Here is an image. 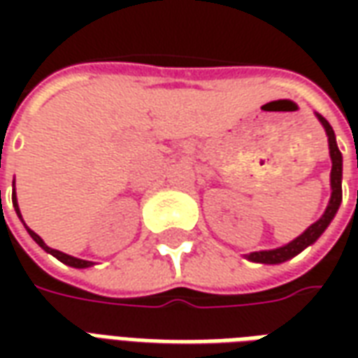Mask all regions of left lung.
<instances>
[{"label": "left lung", "mask_w": 358, "mask_h": 358, "mask_svg": "<svg viewBox=\"0 0 358 358\" xmlns=\"http://www.w3.org/2000/svg\"><path fill=\"white\" fill-rule=\"evenodd\" d=\"M318 120L322 122L324 130H326V136H328V145H330V159H331V174H330V186H331V197L328 207L324 210V215L315 224H310L301 234L299 238H295L293 241H289L287 245L278 249H268V251H255V253H249L245 255V259L253 261V263H263V264H280L289 261L292 257L299 255L303 249H307L308 245H313L320 236L324 234V230L328 228L336 213L339 209V203H341V171H343V157H341V151L338 149V143H336V134L331 130L330 122L316 113Z\"/></svg>", "instance_id": "obj_1"}]
</instances>
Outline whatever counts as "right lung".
<instances>
[{"label":"right lung","instance_id":"obj_1","mask_svg":"<svg viewBox=\"0 0 358 358\" xmlns=\"http://www.w3.org/2000/svg\"><path fill=\"white\" fill-rule=\"evenodd\" d=\"M13 207H15V210H17V215H19V218H20V220H22V217H20V210H19V203H17V195H15V194H13ZM24 226H27V224H24ZM27 230H28V234H30V238H32V240H34L36 243H38V245H40V248L43 249V251H48V253H51V255L55 257V259H59L61 263L69 264V266H73V268H88V266H92V264H94V263H92V261L76 259V257H73V255H66V253H61V251H57V249L48 248V245L43 243V240H42V238H40V236H38V234L32 232V230H30L28 226H27Z\"/></svg>","mask_w":358,"mask_h":358}]
</instances>
